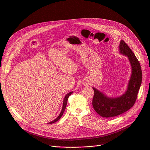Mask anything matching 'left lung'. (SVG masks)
Returning a JSON list of instances; mask_svg holds the SVG:
<instances>
[{
    "label": "left lung",
    "mask_w": 150,
    "mask_h": 150,
    "mask_svg": "<svg viewBox=\"0 0 150 150\" xmlns=\"http://www.w3.org/2000/svg\"><path fill=\"white\" fill-rule=\"evenodd\" d=\"M119 49L120 54L128 57L132 74L126 91L121 96L109 97L93 87L94 91L93 106L95 111L103 117H115L129 110L136 101L142 82L141 65L133 52L123 40L120 41Z\"/></svg>",
    "instance_id": "left-lung-1"
}]
</instances>
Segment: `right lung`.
<instances>
[{"label": "right lung", "mask_w": 150, "mask_h": 150, "mask_svg": "<svg viewBox=\"0 0 150 150\" xmlns=\"http://www.w3.org/2000/svg\"><path fill=\"white\" fill-rule=\"evenodd\" d=\"M72 93H73V91H72V92H70V93H68V94L65 96V98H64V100H63V106H62V109L61 112L60 113L59 115L58 116V117H57L56 119H54V120H53V121H52V122H49V123H47V124H50V123H54V122H57V120H59L60 119V118L62 116V115H63V114L64 112H65V109H66V106H67V101H68V97H69V96H71Z\"/></svg>", "instance_id": "obj_1"}]
</instances>
